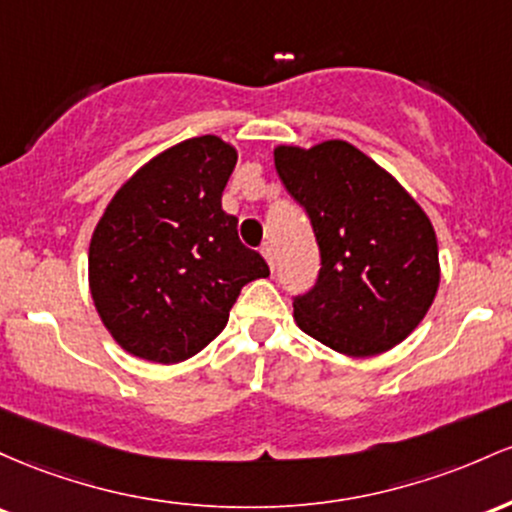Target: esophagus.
Here are the masks:
<instances>
[{
	"label": "esophagus",
	"instance_id": "esophagus-1",
	"mask_svg": "<svg viewBox=\"0 0 512 512\" xmlns=\"http://www.w3.org/2000/svg\"><path fill=\"white\" fill-rule=\"evenodd\" d=\"M261 254H263V258H266V263H268V266H271V271H273V268H275V254H273V244H268V241H266V244L261 246Z\"/></svg>",
	"mask_w": 512,
	"mask_h": 512
}]
</instances>
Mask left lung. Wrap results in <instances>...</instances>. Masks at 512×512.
I'll list each match as a JSON object with an SVG mask.
<instances>
[{
	"label": "left lung",
	"mask_w": 512,
	"mask_h": 512,
	"mask_svg": "<svg viewBox=\"0 0 512 512\" xmlns=\"http://www.w3.org/2000/svg\"><path fill=\"white\" fill-rule=\"evenodd\" d=\"M273 162L321 251L317 285L292 302L297 326L350 358L392 350L438 295V237L426 210L346 140L278 145Z\"/></svg>",
	"instance_id": "left-lung-1"
}]
</instances>
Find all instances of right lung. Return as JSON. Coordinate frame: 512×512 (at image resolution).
Segmentation results:
<instances>
[{"label": "right lung", "mask_w": 512, "mask_h": 512, "mask_svg": "<svg viewBox=\"0 0 512 512\" xmlns=\"http://www.w3.org/2000/svg\"><path fill=\"white\" fill-rule=\"evenodd\" d=\"M234 164L237 147L217 135L183 140L140 166L96 222L91 300L125 353L193 358L225 329L241 287L271 275L222 210Z\"/></svg>", "instance_id": "obj_1"}]
</instances>
